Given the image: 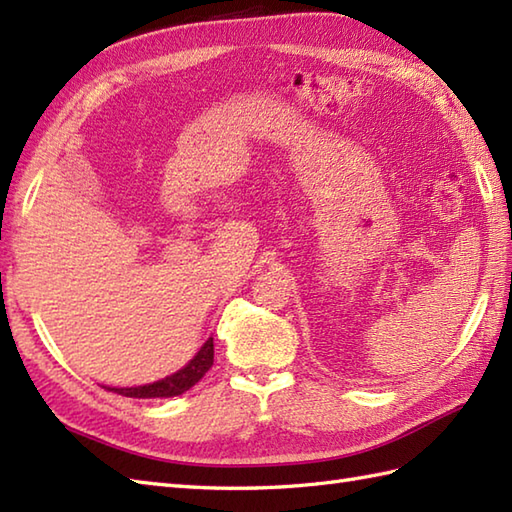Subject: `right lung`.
Masks as SVG:
<instances>
[{
	"label": "right lung",
	"instance_id": "right-lung-1",
	"mask_svg": "<svg viewBox=\"0 0 512 512\" xmlns=\"http://www.w3.org/2000/svg\"><path fill=\"white\" fill-rule=\"evenodd\" d=\"M213 365V339L202 345V350L195 354L191 361L178 369L176 374H171L156 383L149 385H138V387H105L107 391H114V394H121L127 398H171L180 396L184 391L191 389L198 380L209 372Z\"/></svg>",
	"mask_w": 512,
	"mask_h": 512
}]
</instances>
